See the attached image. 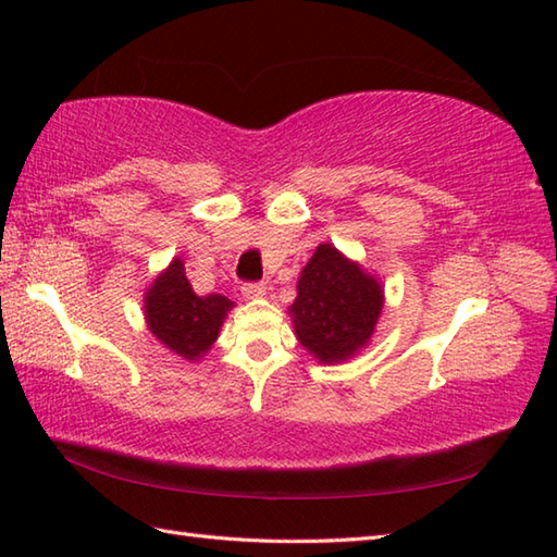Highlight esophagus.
I'll list each match as a JSON object with an SVG mask.
<instances>
[{
	"label": "esophagus",
	"instance_id": "1",
	"mask_svg": "<svg viewBox=\"0 0 557 557\" xmlns=\"http://www.w3.org/2000/svg\"><path fill=\"white\" fill-rule=\"evenodd\" d=\"M242 294H244V299H260V297H265V285L263 282H248V285L242 287Z\"/></svg>",
	"mask_w": 557,
	"mask_h": 557
}]
</instances>
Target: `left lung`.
<instances>
[{"mask_svg":"<svg viewBox=\"0 0 557 557\" xmlns=\"http://www.w3.org/2000/svg\"><path fill=\"white\" fill-rule=\"evenodd\" d=\"M385 289L373 272L333 244H318L297 282L289 318L299 345L318 363L349 361L371 345Z\"/></svg>","mask_w":557,"mask_h":557,"instance_id":"1","label":"left lung"}]
</instances>
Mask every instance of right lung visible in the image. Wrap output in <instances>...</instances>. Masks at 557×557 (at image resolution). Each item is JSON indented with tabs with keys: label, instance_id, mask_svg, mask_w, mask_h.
I'll return each instance as SVG.
<instances>
[{
	"label": "right lung",
	"instance_id": "add662e5",
	"mask_svg": "<svg viewBox=\"0 0 557 557\" xmlns=\"http://www.w3.org/2000/svg\"><path fill=\"white\" fill-rule=\"evenodd\" d=\"M232 309L234 301L222 294L198 297L182 258H172L144 294V318L150 335L174 357L194 363L215 345Z\"/></svg>",
	"mask_w": 557,
	"mask_h": 557
}]
</instances>
